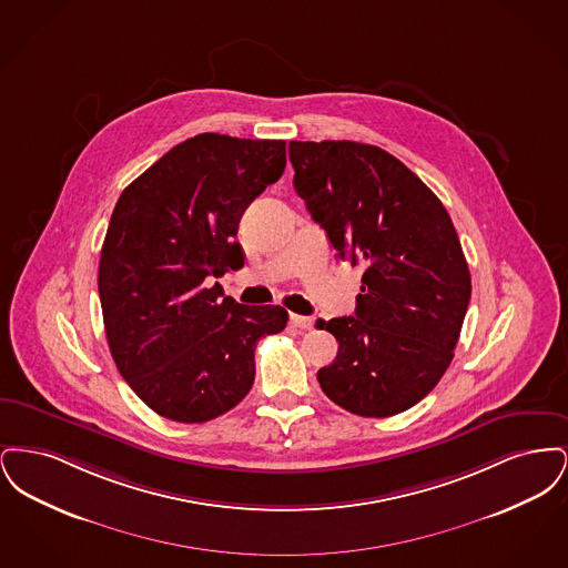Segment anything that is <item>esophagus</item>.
Segmentation results:
<instances>
[{
    "mask_svg": "<svg viewBox=\"0 0 568 568\" xmlns=\"http://www.w3.org/2000/svg\"><path fill=\"white\" fill-rule=\"evenodd\" d=\"M290 322H292V325L297 327V329H311V327H313V320H311V317H302V315H292Z\"/></svg>",
    "mask_w": 568,
    "mask_h": 568,
    "instance_id": "esophagus-1",
    "label": "esophagus"
}]
</instances>
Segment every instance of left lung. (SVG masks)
Wrapping results in <instances>:
<instances>
[{
  "label": "left lung",
  "instance_id": "1",
  "mask_svg": "<svg viewBox=\"0 0 568 568\" xmlns=\"http://www.w3.org/2000/svg\"><path fill=\"white\" fill-rule=\"evenodd\" d=\"M290 162L336 257L366 266L355 315L317 324L338 341L320 385L355 415L403 413L452 364L470 300L452 216L417 174L373 144L292 140Z\"/></svg>",
  "mask_w": 568,
  "mask_h": 568
}]
</instances>
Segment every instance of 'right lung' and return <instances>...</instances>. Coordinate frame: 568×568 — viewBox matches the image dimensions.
<instances>
[{"instance_id":"right-lung-1","label":"right lung","mask_w":568,"mask_h":568,"mask_svg":"<svg viewBox=\"0 0 568 568\" xmlns=\"http://www.w3.org/2000/svg\"><path fill=\"white\" fill-rule=\"evenodd\" d=\"M285 140L197 134L128 185L110 216L98 290L121 377L162 417L202 424L255 378V345L287 325L283 306H246L211 276L244 266L239 223L285 170Z\"/></svg>"}]
</instances>
